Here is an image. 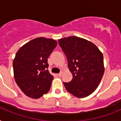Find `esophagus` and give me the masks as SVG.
<instances>
[{
	"instance_id": "34e87169",
	"label": "esophagus",
	"mask_w": 121,
	"mask_h": 121,
	"mask_svg": "<svg viewBox=\"0 0 121 121\" xmlns=\"http://www.w3.org/2000/svg\"><path fill=\"white\" fill-rule=\"evenodd\" d=\"M61 75H62V72H60V73H59L58 74V77H61Z\"/></svg>"
}]
</instances>
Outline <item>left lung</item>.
Segmentation results:
<instances>
[{"instance_id": "1", "label": "left lung", "mask_w": 121, "mask_h": 121, "mask_svg": "<svg viewBox=\"0 0 121 121\" xmlns=\"http://www.w3.org/2000/svg\"><path fill=\"white\" fill-rule=\"evenodd\" d=\"M58 43L73 75L71 82H63L65 88L77 97H87L95 90L104 73L102 53L94 43L77 36L60 39Z\"/></svg>"}]
</instances>
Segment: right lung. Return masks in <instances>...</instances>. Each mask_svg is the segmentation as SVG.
Here are the masks:
<instances>
[{
    "label": "right lung",
    "mask_w": 121,
    "mask_h": 121,
    "mask_svg": "<svg viewBox=\"0 0 121 121\" xmlns=\"http://www.w3.org/2000/svg\"><path fill=\"white\" fill-rule=\"evenodd\" d=\"M57 45L52 39L38 38L22 46L13 61L14 78L25 95L38 99L49 90L53 76L48 58Z\"/></svg>",
    "instance_id": "obj_1"
}]
</instances>
